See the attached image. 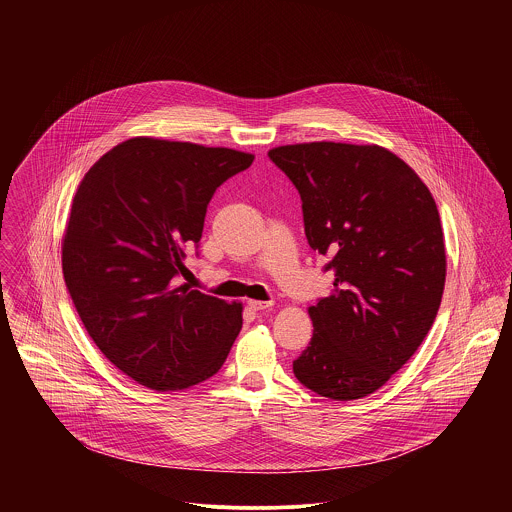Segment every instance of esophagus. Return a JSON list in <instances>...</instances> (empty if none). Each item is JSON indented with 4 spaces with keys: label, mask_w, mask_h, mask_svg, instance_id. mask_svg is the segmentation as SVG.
<instances>
[{
    "label": "esophagus",
    "mask_w": 512,
    "mask_h": 512,
    "mask_svg": "<svg viewBox=\"0 0 512 512\" xmlns=\"http://www.w3.org/2000/svg\"><path fill=\"white\" fill-rule=\"evenodd\" d=\"M274 303L272 301H258V299H250L248 301V307L252 309V311H264V309H270Z\"/></svg>",
    "instance_id": "obj_1"
}]
</instances>
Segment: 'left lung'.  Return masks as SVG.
Returning a JSON list of instances; mask_svg holds the SVG:
<instances>
[{
    "label": "left lung",
    "mask_w": 512,
    "mask_h": 512,
    "mask_svg": "<svg viewBox=\"0 0 512 512\" xmlns=\"http://www.w3.org/2000/svg\"><path fill=\"white\" fill-rule=\"evenodd\" d=\"M309 246L329 258L335 290L309 307L313 337L295 378L331 400L378 390L418 351L438 315L445 246L438 207L410 165L378 146L274 147Z\"/></svg>",
    "instance_id": "1"
}]
</instances>
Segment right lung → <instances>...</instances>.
Segmentation results:
<instances>
[{
    "label": "right lung",
    "instance_id": "obj_1",
    "mask_svg": "<svg viewBox=\"0 0 512 512\" xmlns=\"http://www.w3.org/2000/svg\"><path fill=\"white\" fill-rule=\"evenodd\" d=\"M254 155L132 138L104 153L74 193L63 274L84 329L104 357L151 390L219 372L242 329V305L175 278L189 272L217 187Z\"/></svg>",
    "mask_w": 512,
    "mask_h": 512
}]
</instances>
